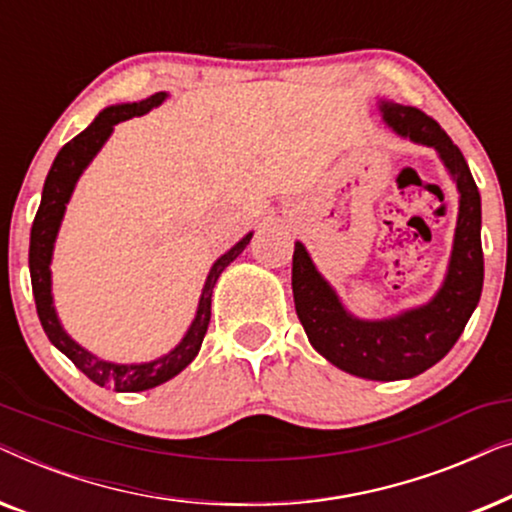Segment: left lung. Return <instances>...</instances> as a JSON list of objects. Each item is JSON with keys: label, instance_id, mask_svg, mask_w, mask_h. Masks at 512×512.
<instances>
[{"label": "left lung", "instance_id": "1", "mask_svg": "<svg viewBox=\"0 0 512 512\" xmlns=\"http://www.w3.org/2000/svg\"><path fill=\"white\" fill-rule=\"evenodd\" d=\"M384 123L396 135L433 146L459 188V219L454 230L447 277L431 303L398 317L366 321L342 307L331 284L314 268L310 254L293 249V303L307 338L317 352L345 373L366 380H408L443 359L478 307L485 279L480 242V193L459 146L424 111L403 104H380Z\"/></svg>", "mask_w": 512, "mask_h": 512}]
</instances>
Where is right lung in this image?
I'll list each match as a JSON object with an SVG mask.
<instances>
[{
    "mask_svg": "<svg viewBox=\"0 0 512 512\" xmlns=\"http://www.w3.org/2000/svg\"><path fill=\"white\" fill-rule=\"evenodd\" d=\"M165 97L167 93H156L146 97L142 102L107 107L104 111H100V116H97L95 121L81 132V135H76L72 142L62 146L60 153L53 160L51 172H48L46 177L44 193H41V205L37 209V216H34L32 233H30L32 293H34V303H37L39 321L41 326H44L48 340H51L53 345L58 347L83 375L88 377V380H93L95 384H100V387H107L114 391H144V389L158 387V384H163L167 380H172L174 375H179L181 370H184L188 363L198 356L200 345L202 340H205V333L209 326V317H212V289L216 279H219L221 272L242 254L244 247H247L251 240V233L247 237H242L233 249L226 251V254L212 265V270H209L207 275L205 289H202L198 314H195L191 328H188L184 340H181L170 354L160 356L156 361L135 363V366H121V363L102 361L97 359L95 354H90L88 349L76 345V342L62 331L58 314H55V307H53V296H51V256H53L55 237H58V230H60V221L62 216H65V207L69 198H72L76 181H79L81 172L86 170L90 160L95 158V153L102 149V144L107 142L111 132H114V125H118L121 121H128L132 116L146 114L149 109L158 107Z\"/></svg>",
    "mask_w": 512,
    "mask_h": 512,
    "instance_id": "right-lung-1",
    "label": "right lung"
}]
</instances>
